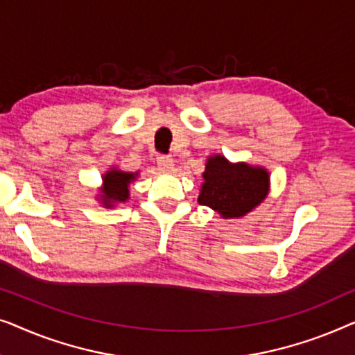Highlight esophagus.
I'll use <instances>...</instances> for the list:
<instances>
[{"instance_id": "1", "label": "esophagus", "mask_w": 355, "mask_h": 355, "mask_svg": "<svg viewBox=\"0 0 355 355\" xmlns=\"http://www.w3.org/2000/svg\"><path fill=\"white\" fill-rule=\"evenodd\" d=\"M158 166L162 171L164 173H169L173 171L174 168V159L171 157H164V155H162V157H158Z\"/></svg>"}]
</instances>
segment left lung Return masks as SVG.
Segmentation results:
<instances>
[{"label":"left lung","mask_w":355,"mask_h":355,"mask_svg":"<svg viewBox=\"0 0 355 355\" xmlns=\"http://www.w3.org/2000/svg\"><path fill=\"white\" fill-rule=\"evenodd\" d=\"M198 203L210 207L223 220H239L255 210L270 192V173L245 162L232 163L225 155L207 158Z\"/></svg>","instance_id":"obj_1"}]
</instances>
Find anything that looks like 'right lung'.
<instances>
[{
    "label": "right lung",
    "mask_w": 355,
    "mask_h": 355,
    "mask_svg": "<svg viewBox=\"0 0 355 355\" xmlns=\"http://www.w3.org/2000/svg\"><path fill=\"white\" fill-rule=\"evenodd\" d=\"M139 171H123V169H119L118 166L110 168L108 171L103 173V176H101V187L98 189L96 200H98V203H101V207L105 208H113L116 205H119V203H125L130 197V184L139 178Z\"/></svg>",
    "instance_id": "add662e5"
}]
</instances>
